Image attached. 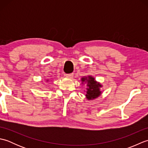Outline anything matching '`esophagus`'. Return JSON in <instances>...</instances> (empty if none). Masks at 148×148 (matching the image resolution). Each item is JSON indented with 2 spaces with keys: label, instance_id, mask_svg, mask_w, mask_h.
Here are the masks:
<instances>
[{
  "label": "esophagus",
  "instance_id": "obj_1",
  "mask_svg": "<svg viewBox=\"0 0 148 148\" xmlns=\"http://www.w3.org/2000/svg\"><path fill=\"white\" fill-rule=\"evenodd\" d=\"M73 76H74V74H73V73L67 74H66V76H67V77H70V78H71V77H73Z\"/></svg>",
  "mask_w": 148,
  "mask_h": 148
}]
</instances>
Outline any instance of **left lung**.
<instances>
[{
  "mask_svg": "<svg viewBox=\"0 0 148 148\" xmlns=\"http://www.w3.org/2000/svg\"><path fill=\"white\" fill-rule=\"evenodd\" d=\"M87 81L88 82V86H89L88 88H87V94L86 95L88 99H94L98 97L101 92L99 90V87L101 86V85L99 83H97L94 79V78L92 77H88V79L86 78H82V81Z\"/></svg>",
  "mask_w": 148,
  "mask_h": 148,
  "instance_id": "1",
  "label": "left lung"
}]
</instances>
